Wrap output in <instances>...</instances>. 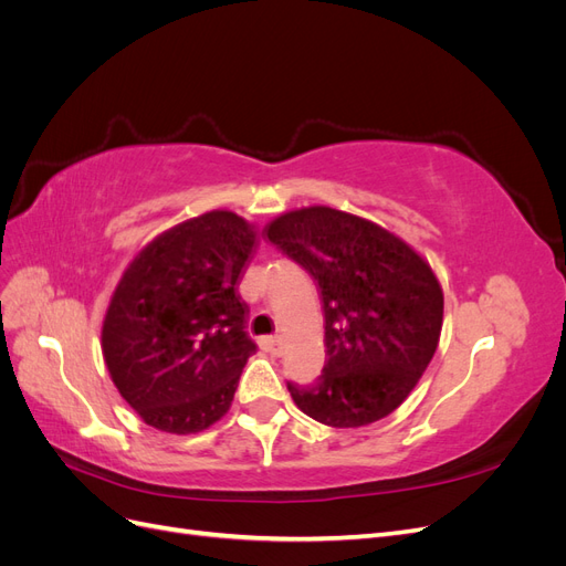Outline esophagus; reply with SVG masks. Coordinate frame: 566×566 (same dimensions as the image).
Listing matches in <instances>:
<instances>
[{
    "mask_svg": "<svg viewBox=\"0 0 566 566\" xmlns=\"http://www.w3.org/2000/svg\"><path fill=\"white\" fill-rule=\"evenodd\" d=\"M260 345L264 352H269L271 356H281V337L276 335H269V337H262Z\"/></svg>",
    "mask_w": 566,
    "mask_h": 566,
    "instance_id": "1",
    "label": "esophagus"
}]
</instances>
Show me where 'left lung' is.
<instances>
[{
  "mask_svg": "<svg viewBox=\"0 0 566 566\" xmlns=\"http://www.w3.org/2000/svg\"><path fill=\"white\" fill-rule=\"evenodd\" d=\"M264 238L318 285L325 361L312 385L287 382L306 416L361 427L389 416L439 345L443 295L432 269L397 235L331 208L281 214Z\"/></svg>",
  "mask_w": 566,
  "mask_h": 566,
  "instance_id": "obj_1",
  "label": "left lung"
}]
</instances>
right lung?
<instances>
[{"label": "right lung", "mask_w": 566, "mask_h": 566, "mask_svg": "<svg viewBox=\"0 0 566 566\" xmlns=\"http://www.w3.org/2000/svg\"><path fill=\"white\" fill-rule=\"evenodd\" d=\"M254 231L208 212L156 238L125 271L104 321L115 387L146 424L193 434L227 413L256 345L235 293Z\"/></svg>", "instance_id": "obj_1"}]
</instances>
